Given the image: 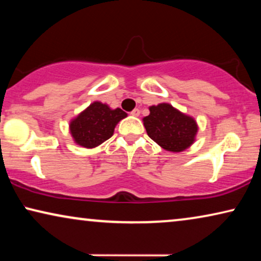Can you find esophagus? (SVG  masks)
Masks as SVG:
<instances>
[{
  "mask_svg": "<svg viewBox=\"0 0 261 261\" xmlns=\"http://www.w3.org/2000/svg\"><path fill=\"white\" fill-rule=\"evenodd\" d=\"M130 115H132V116H139V115H140V110H139L138 108L134 109V110H132Z\"/></svg>",
  "mask_w": 261,
  "mask_h": 261,
  "instance_id": "obj_1",
  "label": "esophagus"
}]
</instances>
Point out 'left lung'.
I'll return each mask as SVG.
<instances>
[{"label": "left lung", "mask_w": 261, "mask_h": 261, "mask_svg": "<svg viewBox=\"0 0 261 261\" xmlns=\"http://www.w3.org/2000/svg\"><path fill=\"white\" fill-rule=\"evenodd\" d=\"M148 137L170 152H181L194 144L198 127L194 117L185 115L169 103L149 107L142 119Z\"/></svg>", "instance_id": "left-lung-1"}]
</instances>
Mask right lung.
<instances>
[{
  "label": "right lung",
  "mask_w": 261,
  "mask_h": 261,
  "mask_svg": "<svg viewBox=\"0 0 261 261\" xmlns=\"http://www.w3.org/2000/svg\"><path fill=\"white\" fill-rule=\"evenodd\" d=\"M126 116L122 109H110L108 105L96 101L71 120L70 133L82 147H97L112 137L116 124Z\"/></svg>",
  "instance_id": "1"
}]
</instances>
